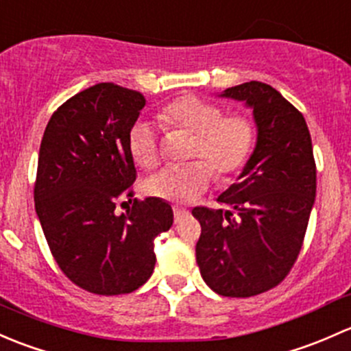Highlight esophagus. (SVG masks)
I'll return each mask as SVG.
<instances>
[{
  "mask_svg": "<svg viewBox=\"0 0 351 351\" xmlns=\"http://www.w3.org/2000/svg\"><path fill=\"white\" fill-rule=\"evenodd\" d=\"M186 215H189V211L184 208H179V206H176L174 208V216H176V221H180V219L184 218Z\"/></svg>",
  "mask_w": 351,
  "mask_h": 351,
  "instance_id": "obj_1",
  "label": "esophagus"
}]
</instances>
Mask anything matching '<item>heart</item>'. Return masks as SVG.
<instances>
[{
  "mask_svg": "<svg viewBox=\"0 0 351 351\" xmlns=\"http://www.w3.org/2000/svg\"><path fill=\"white\" fill-rule=\"evenodd\" d=\"M165 128L191 133L189 155L199 157L187 164L167 165L145 182L149 196L172 202H191L199 197L213 180L237 176L250 160L255 147V123L243 113H230L219 104L197 96H182L165 104L158 113ZM128 152L136 165H157L158 143L149 123L136 121L128 133ZM203 160L201 161L200 158Z\"/></svg>",
  "mask_w": 351,
  "mask_h": 351,
  "instance_id": "heart-1",
  "label": "heart"
}]
</instances>
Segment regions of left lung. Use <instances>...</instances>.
Segmentation results:
<instances>
[{"mask_svg": "<svg viewBox=\"0 0 351 351\" xmlns=\"http://www.w3.org/2000/svg\"><path fill=\"white\" fill-rule=\"evenodd\" d=\"M223 97L254 110L256 145L234 184L218 197L228 211L197 206L196 260L219 295L252 298L279 285L304 241L316 197V164L304 117L272 86L228 88Z\"/></svg>", "mask_w": 351, "mask_h": 351, "instance_id": "1", "label": "left lung"}]
</instances>
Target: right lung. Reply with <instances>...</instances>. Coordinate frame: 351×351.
Wrapping results in <instances>:
<instances>
[{"instance_id":"obj_1","label":"right lung","mask_w":351,"mask_h":351,"mask_svg":"<svg viewBox=\"0 0 351 351\" xmlns=\"http://www.w3.org/2000/svg\"><path fill=\"white\" fill-rule=\"evenodd\" d=\"M143 106L142 93L99 82L69 97L43 132L35 211L57 265L93 294H128L145 284L154 240L174 223L169 202L132 199L128 133ZM125 199L132 206L120 215Z\"/></svg>"}]
</instances>
